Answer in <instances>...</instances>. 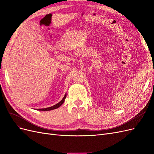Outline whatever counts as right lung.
I'll list each match as a JSON object with an SVG mask.
<instances>
[{"mask_svg":"<svg viewBox=\"0 0 154 154\" xmlns=\"http://www.w3.org/2000/svg\"><path fill=\"white\" fill-rule=\"evenodd\" d=\"M66 96H67V94L66 93L61 100H60L59 102H58V103H57L52 105V106H48V107H43V108H40V109H36V110H42V111H48V110H51L58 109V107H60L63 103L65 100H66Z\"/></svg>","mask_w":154,"mask_h":154,"instance_id":"1","label":"right lung"}]
</instances>
